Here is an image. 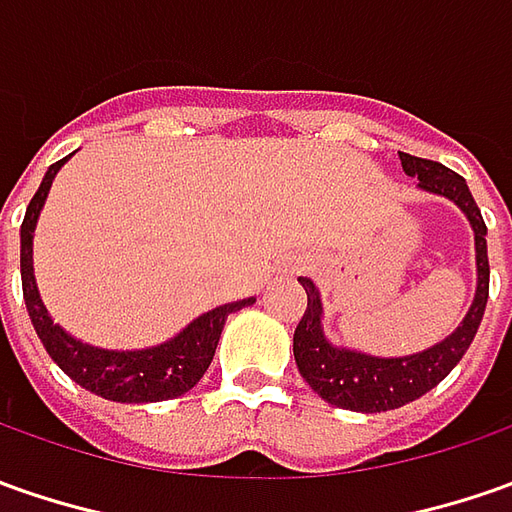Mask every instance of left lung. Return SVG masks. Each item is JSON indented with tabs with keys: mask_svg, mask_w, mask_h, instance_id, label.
Wrapping results in <instances>:
<instances>
[{
	"mask_svg": "<svg viewBox=\"0 0 512 512\" xmlns=\"http://www.w3.org/2000/svg\"><path fill=\"white\" fill-rule=\"evenodd\" d=\"M399 161H402L405 175L419 178V189L448 198L467 215V221L473 226V240H476V297L467 309L465 320L442 343L431 345L419 354H408V357H371L362 351L328 343L326 331H323L320 291L309 277H300V283L309 294V306H306L303 320L294 328V360L303 379L311 385V391H317L326 402L345 411L379 414V411H394L425 397L456 368V362L465 357L487 306V289H490L487 226L467 189L465 178L436 161L416 158L408 152H399Z\"/></svg>",
	"mask_w": 512,
	"mask_h": 512,
	"instance_id": "left-lung-1",
	"label": "left lung"
}]
</instances>
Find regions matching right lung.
Here are the masks:
<instances>
[{"mask_svg": "<svg viewBox=\"0 0 512 512\" xmlns=\"http://www.w3.org/2000/svg\"><path fill=\"white\" fill-rule=\"evenodd\" d=\"M64 161L67 158L47 169L33 201L27 203L25 221H22V291H25L30 323L53 362L67 377L76 379L81 388L93 391L96 397L110 399V402H164V399L181 397L189 388H195L198 379L206 374L209 362L215 357L223 326H226V317L232 311L252 306L255 297L206 311L172 340L141 348V351H107V348H96V345L70 337L47 314L36 289V277H33V232H36L39 212L47 201L50 184Z\"/></svg>", "mask_w": 512, "mask_h": 512, "instance_id": "add662e5", "label": "right lung"}]
</instances>
